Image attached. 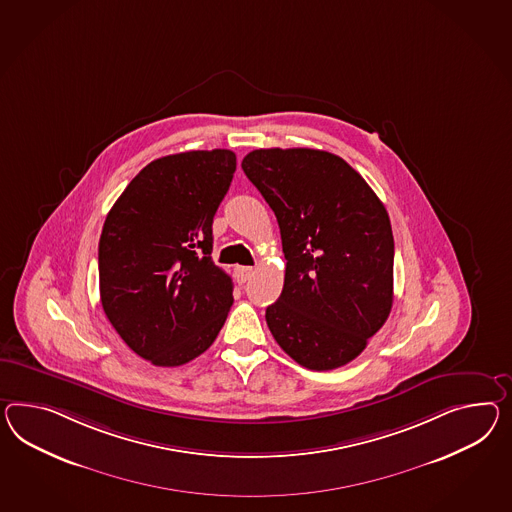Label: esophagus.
<instances>
[{
	"label": "esophagus",
	"mask_w": 512,
	"mask_h": 512,
	"mask_svg": "<svg viewBox=\"0 0 512 512\" xmlns=\"http://www.w3.org/2000/svg\"><path fill=\"white\" fill-rule=\"evenodd\" d=\"M254 273V269L252 267H236L234 269V276H236L237 284H245L247 280H249L250 276Z\"/></svg>",
	"instance_id": "1"
}]
</instances>
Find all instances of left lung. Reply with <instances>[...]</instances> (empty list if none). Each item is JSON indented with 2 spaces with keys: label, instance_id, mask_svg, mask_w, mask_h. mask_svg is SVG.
I'll return each instance as SVG.
<instances>
[{
  "label": "left lung",
  "instance_id": "left-lung-1",
  "mask_svg": "<svg viewBox=\"0 0 512 512\" xmlns=\"http://www.w3.org/2000/svg\"><path fill=\"white\" fill-rule=\"evenodd\" d=\"M241 167L275 211L288 260L284 289L265 310L273 338L308 369L349 364L392 310L388 211L347 161L325 150L260 148Z\"/></svg>",
  "mask_w": 512,
  "mask_h": 512
}]
</instances>
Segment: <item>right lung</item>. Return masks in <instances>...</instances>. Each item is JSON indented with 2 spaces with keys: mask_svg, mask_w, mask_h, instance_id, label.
I'll use <instances>...</instances> for the list:
<instances>
[{
  "mask_svg": "<svg viewBox=\"0 0 512 512\" xmlns=\"http://www.w3.org/2000/svg\"><path fill=\"white\" fill-rule=\"evenodd\" d=\"M236 172L230 150H193L148 163L105 217L100 299L133 353L187 364L223 328L232 278L211 260L215 211Z\"/></svg>",
  "mask_w": 512,
  "mask_h": 512,
  "instance_id": "obj_1",
  "label": "right lung"
}]
</instances>
